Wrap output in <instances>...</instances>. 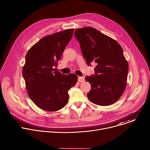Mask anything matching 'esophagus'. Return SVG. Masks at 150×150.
I'll return each instance as SVG.
<instances>
[{"instance_id":"1","label":"esophagus","mask_w":150,"mask_h":150,"mask_svg":"<svg viewBox=\"0 0 150 150\" xmlns=\"http://www.w3.org/2000/svg\"><path fill=\"white\" fill-rule=\"evenodd\" d=\"M78 82H83L85 81V79H84V78H83V77L78 76Z\"/></svg>"}]
</instances>
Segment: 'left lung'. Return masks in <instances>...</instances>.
<instances>
[{"mask_svg": "<svg viewBox=\"0 0 150 150\" xmlns=\"http://www.w3.org/2000/svg\"><path fill=\"white\" fill-rule=\"evenodd\" d=\"M74 35L88 65L97 63L95 75L85 77L91 86L88 99L99 105L113 104L125 91L129 68L122 47L112 38L91 27L78 28Z\"/></svg>", "mask_w": 150, "mask_h": 150, "instance_id": "8db88e82", "label": "left lung"}]
</instances>
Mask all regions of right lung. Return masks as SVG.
<instances>
[{
  "label": "right lung",
  "instance_id": "1",
  "mask_svg": "<svg viewBox=\"0 0 150 150\" xmlns=\"http://www.w3.org/2000/svg\"><path fill=\"white\" fill-rule=\"evenodd\" d=\"M74 28L42 38L28 51L23 75L30 99L39 108L57 111L68 103V91L77 82L75 74L63 75L54 69L72 37Z\"/></svg>",
  "mask_w": 150,
  "mask_h": 150
}]
</instances>
